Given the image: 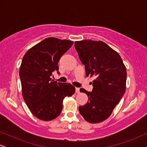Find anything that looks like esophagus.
Instances as JSON below:
<instances>
[{
	"label": "esophagus",
	"instance_id": "obj_1",
	"mask_svg": "<svg viewBox=\"0 0 147 147\" xmlns=\"http://www.w3.org/2000/svg\"><path fill=\"white\" fill-rule=\"evenodd\" d=\"M75 92H77V93H79V92H80V91H79V88H76Z\"/></svg>",
	"mask_w": 147,
	"mask_h": 147
}]
</instances>
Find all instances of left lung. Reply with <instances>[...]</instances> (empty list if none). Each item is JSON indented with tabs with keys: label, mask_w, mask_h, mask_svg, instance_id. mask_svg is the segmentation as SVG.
Instances as JSON below:
<instances>
[{
	"label": "left lung",
	"mask_w": 147,
	"mask_h": 147,
	"mask_svg": "<svg viewBox=\"0 0 147 147\" xmlns=\"http://www.w3.org/2000/svg\"><path fill=\"white\" fill-rule=\"evenodd\" d=\"M79 59L85 66L86 77H95L92 90L81 88L88 97L79 111L87 122L99 123L107 119L126 90V69L117 52L102 41H75Z\"/></svg>",
	"instance_id": "left-lung-1"
}]
</instances>
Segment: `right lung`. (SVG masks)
<instances>
[{"instance_id":"1","label":"right lung","mask_w":147,"mask_h":147,"mask_svg":"<svg viewBox=\"0 0 147 147\" xmlns=\"http://www.w3.org/2000/svg\"><path fill=\"white\" fill-rule=\"evenodd\" d=\"M72 44L68 40L45 38L30 48L22 59L19 76L23 99L32 113L41 120L58 117L63 99L75 93V88L70 84L51 78L54 71L59 74V61Z\"/></svg>"}]
</instances>
